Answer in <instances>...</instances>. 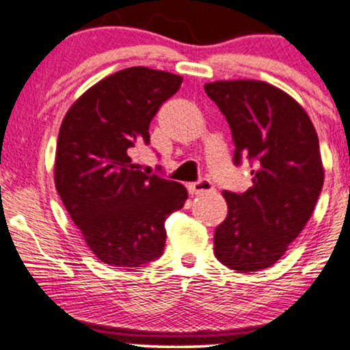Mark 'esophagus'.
<instances>
[{"instance_id":"34e87169","label":"esophagus","mask_w":350,"mask_h":350,"mask_svg":"<svg viewBox=\"0 0 350 350\" xmlns=\"http://www.w3.org/2000/svg\"><path fill=\"white\" fill-rule=\"evenodd\" d=\"M187 189H189V192H191V194H204V192L214 191V184H212L211 179L202 178V179L196 180V183L189 184Z\"/></svg>"}]
</instances>
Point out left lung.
Instances as JSON below:
<instances>
[{"instance_id":"8db88e82","label":"left lung","mask_w":350,"mask_h":350,"mask_svg":"<svg viewBox=\"0 0 350 350\" xmlns=\"http://www.w3.org/2000/svg\"><path fill=\"white\" fill-rule=\"evenodd\" d=\"M226 116L234 164L247 159L253 186L224 192L228 214L215 228L214 253L240 273L276 263L303 230L324 183L319 139L306 111L280 88L260 80L204 85Z\"/></svg>"}]
</instances>
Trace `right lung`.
<instances>
[{"label": "right lung", "mask_w": 350, "mask_h": 350, "mask_svg": "<svg viewBox=\"0 0 350 350\" xmlns=\"http://www.w3.org/2000/svg\"><path fill=\"white\" fill-rule=\"evenodd\" d=\"M179 75L130 67L88 88L60 124L55 189L94 255L120 270L159 258L164 222L183 208V184L131 161L150 144V123L179 90Z\"/></svg>", "instance_id": "1"}]
</instances>
